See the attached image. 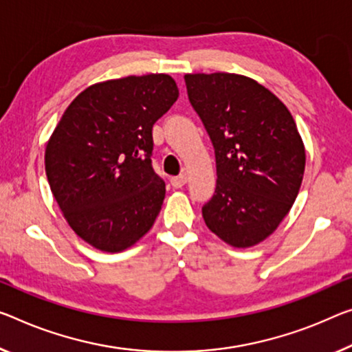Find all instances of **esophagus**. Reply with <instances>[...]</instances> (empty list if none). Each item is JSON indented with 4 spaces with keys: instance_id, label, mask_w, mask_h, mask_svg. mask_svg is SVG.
<instances>
[{
    "instance_id": "esophagus-1",
    "label": "esophagus",
    "mask_w": 352,
    "mask_h": 352,
    "mask_svg": "<svg viewBox=\"0 0 352 352\" xmlns=\"http://www.w3.org/2000/svg\"><path fill=\"white\" fill-rule=\"evenodd\" d=\"M187 184V176L186 175H179L176 177H171V186L175 188H181L182 186H186Z\"/></svg>"
}]
</instances>
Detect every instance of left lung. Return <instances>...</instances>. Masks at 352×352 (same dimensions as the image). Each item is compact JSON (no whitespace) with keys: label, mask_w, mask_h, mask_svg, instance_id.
<instances>
[{"label":"left lung","mask_w":352,"mask_h":352,"mask_svg":"<svg viewBox=\"0 0 352 352\" xmlns=\"http://www.w3.org/2000/svg\"><path fill=\"white\" fill-rule=\"evenodd\" d=\"M188 100L215 151L217 187L203 206L208 228L232 247L263 242L293 208L305 148L288 108L245 75H184Z\"/></svg>","instance_id":"1"}]
</instances>
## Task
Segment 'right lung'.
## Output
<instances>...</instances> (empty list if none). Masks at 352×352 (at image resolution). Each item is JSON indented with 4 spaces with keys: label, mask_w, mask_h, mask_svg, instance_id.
Segmentation results:
<instances>
[{
    "label": "right lung",
    "mask_w": 352,
    "mask_h": 352,
    "mask_svg": "<svg viewBox=\"0 0 352 352\" xmlns=\"http://www.w3.org/2000/svg\"><path fill=\"white\" fill-rule=\"evenodd\" d=\"M166 74L91 85L66 108L45 148V173L75 234L102 252L132 247L153 228L165 182L151 165L153 126L177 100Z\"/></svg>",
    "instance_id": "right-lung-1"
}]
</instances>
